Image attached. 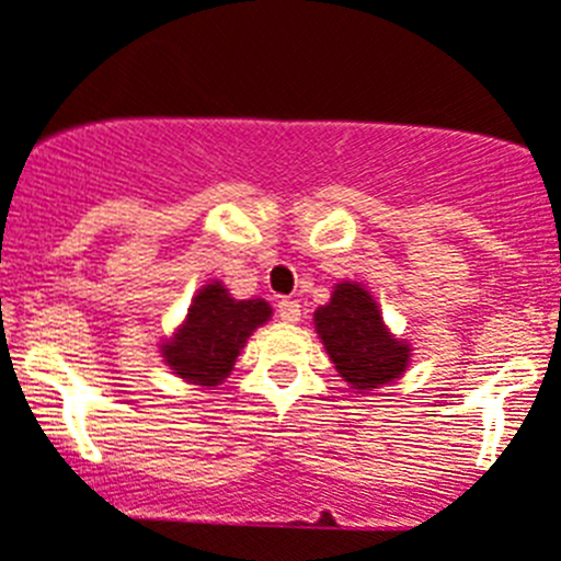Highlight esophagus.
<instances>
[{
	"label": "esophagus",
	"instance_id": "esophagus-1",
	"mask_svg": "<svg viewBox=\"0 0 561 561\" xmlns=\"http://www.w3.org/2000/svg\"><path fill=\"white\" fill-rule=\"evenodd\" d=\"M278 316L283 321H286V324H297L299 321V302L297 299H280L278 302Z\"/></svg>",
	"mask_w": 561,
	"mask_h": 561
}]
</instances>
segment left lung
I'll use <instances>...</instances> for the list:
<instances>
[{"instance_id": "1", "label": "left lung", "mask_w": 561, "mask_h": 561, "mask_svg": "<svg viewBox=\"0 0 561 561\" xmlns=\"http://www.w3.org/2000/svg\"><path fill=\"white\" fill-rule=\"evenodd\" d=\"M316 332L332 365L352 390H376L401 379L412 346L387 330L379 305L359 283L341 280L330 302L313 313Z\"/></svg>"}]
</instances>
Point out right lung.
Returning a JSON list of instances; mask_svg holds the SVG:
<instances>
[{
  "label": "right lung",
  "mask_w": 561,
  "mask_h": 561,
  "mask_svg": "<svg viewBox=\"0 0 561 561\" xmlns=\"http://www.w3.org/2000/svg\"><path fill=\"white\" fill-rule=\"evenodd\" d=\"M264 299H234L220 280L198 288L185 321L160 346L165 365L191 385L215 387L231 374L253 330L267 324Z\"/></svg>",
  "instance_id": "obj_1"
}]
</instances>
